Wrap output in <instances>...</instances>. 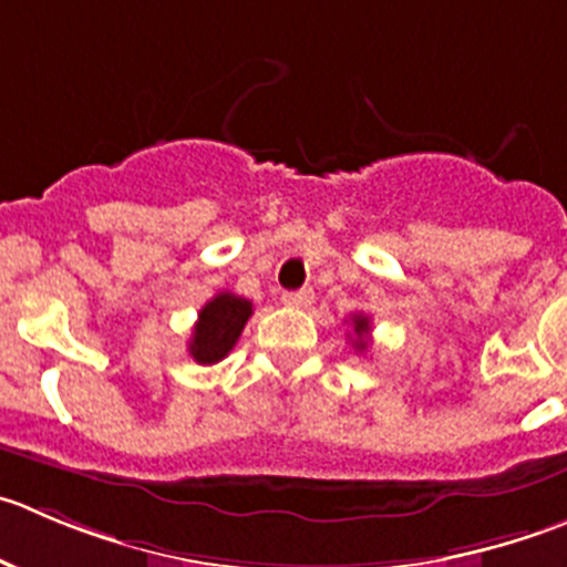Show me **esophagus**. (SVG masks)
I'll use <instances>...</instances> for the list:
<instances>
[{
    "label": "esophagus",
    "instance_id": "34e87169",
    "mask_svg": "<svg viewBox=\"0 0 567 567\" xmlns=\"http://www.w3.org/2000/svg\"><path fill=\"white\" fill-rule=\"evenodd\" d=\"M284 303L292 306V309H306V306H311V300H315V292L311 289H298V292H284Z\"/></svg>",
    "mask_w": 567,
    "mask_h": 567
}]
</instances>
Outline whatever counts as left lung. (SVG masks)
Segmentation results:
<instances>
[{"mask_svg":"<svg viewBox=\"0 0 567 567\" xmlns=\"http://www.w3.org/2000/svg\"><path fill=\"white\" fill-rule=\"evenodd\" d=\"M353 348L355 350L370 348V317L353 315Z\"/></svg>","mask_w":567,"mask_h":567,"instance_id":"left-lung-1","label":"left lung"}]
</instances>
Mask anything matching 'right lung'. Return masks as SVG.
<instances>
[{
  "instance_id": "1",
  "label": "right lung",
  "mask_w": 567,
  "mask_h": 567,
  "mask_svg": "<svg viewBox=\"0 0 567 567\" xmlns=\"http://www.w3.org/2000/svg\"><path fill=\"white\" fill-rule=\"evenodd\" d=\"M252 315L250 300L234 292H219L199 309L188 353L197 364H217L234 350Z\"/></svg>"
}]
</instances>
